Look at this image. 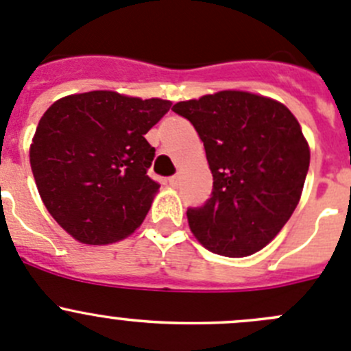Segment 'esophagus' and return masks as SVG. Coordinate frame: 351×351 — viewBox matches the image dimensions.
Returning <instances> with one entry per match:
<instances>
[{
    "label": "esophagus",
    "mask_w": 351,
    "mask_h": 351,
    "mask_svg": "<svg viewBox=\"0 0 351 351\" xmlns=\"http://www.w3.org/2000/svg\"><path fill=\"white\" fill-rule=\"evenodd\" d=\"M169 184L172 186V188H178V186H179V176H172V178H169Z\"/></svg>",
    "instance_id": "1"
}]
</instances>
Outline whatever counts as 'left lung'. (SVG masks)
<instances>
[{
    "label": "left lung",
    "instance_id": "left-lung-1",
    "mask_svg": "<svg viewBox=\"0 0 351 351\" xmlns=\"http://www.w3.org/2000/svg\"><path fill=\"white\" fill-rule=\"evenodd\" d=\"M193 123L213 176L210 198L189 206L193 234L217 255H253L285 228L302 196L310 149L282 103L220 91L176 103Z\"/></svg>",
    "mask_w": 351,
    "mask_h": 351
}]
</instances>
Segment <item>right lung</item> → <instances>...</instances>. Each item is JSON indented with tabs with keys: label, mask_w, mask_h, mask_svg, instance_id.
Instances as JSON below:
<instances>
[{
	"label": "right lung",
	"mask_w": 351,
	"mask_h": 351,
	"mask_svg": "<svg viewBox=\"0 0 351 351\" xmlns=\"http://www.w3.org/2000/svg\"><path fill=\"white\" fill-rule=\"evenodd\" d=\"M170 105L91 91L58 99L41 117L32 173L48 212L77 241L108 245L141 226L160 188L148 176L155 148L145 134Z\"/></svg>",
	"instance_id": "right-lung-1"
}]
</instances>
